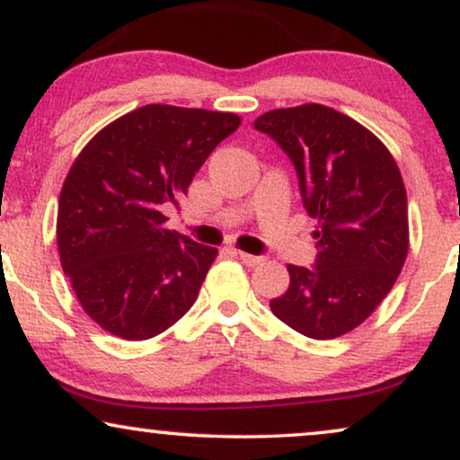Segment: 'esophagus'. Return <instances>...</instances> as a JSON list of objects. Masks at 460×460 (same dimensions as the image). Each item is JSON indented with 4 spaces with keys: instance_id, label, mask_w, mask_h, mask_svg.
<instances>
[{
    "instance_id": "esophagus-1",
    "label": "esophagus",
    "mask_w": 460,
    "mask_h": 460,
    "mask_svg": "<svg viewBox=\"0 0 460 460\" xmlns=\"http://www.w3.org/2000/svg\"><path fill=\"white\" fill-rule=\"evenodd\" d=\"M234 255L238 257V260H241L244 266H249V268H255V266H261L263 263V257H260V255H251V253H244V251H234Z\"/></svg>"
}]
</instances>
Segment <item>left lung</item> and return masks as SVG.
I'll use <instances>...</instances> for the list:
<instances>
[{"mask_svg": "<svg viewBox=\"0 0 460 460\" xmlns=\"http://www.w3.org/2000/svg\"><path fill=\"white\" fill-rule=\"evenodd\" d=\"M253 125L293 161L305 209L318 219L316 268L288 263L291 285L270 310L305 337H341L379 307L406 261L398 163L373 131L324 104L268 111Z\"/></svg>", "mask_w": 460, "mask_h": 460, "instance_id": "8db88e82", "label": "left lung"}]
</instances>
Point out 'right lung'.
Segmentation results:
<instances>
[{"mask_svg":"<svg viewBox=\"0 0 460 460\" xmlns=\"http://www.w3.org/2000/svg\"><path fill=\"white\" fill-rule=\"evenodd\" d=\"M234 112L146 104L85 144L58 200L60 266L81 307L111 335L144 341L190 310L217 249L167 230L207 156L238 129Z\"/></svg>","mask_w":460,"mask_h":460,"instance_id":"add662e5","label":"right lung"}]
</instances>
